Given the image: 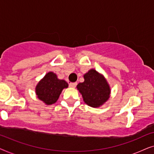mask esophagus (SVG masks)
<instances>
[{
  "label": "esophagus",
  "instance_id": "1",
  "mask_svg": "<svg viewBox=\"0 0 154 154\" xmlns=\"http://www.w3.org/2000/svg\"><path fill=\"white\" fill-rule=\"evenodd\" d=\"M77 85V83L76 82H75V83H69V86H70L71 88H75Z\"/></svg>",
  "mask_w": 154,
  "mask_h": 154
}]
</instances>
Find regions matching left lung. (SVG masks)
<instances>
[{
  "label": "left lung",
  "instance_id": "1",
  "mask_svg": "<svg viewBox=\"0 0 154 154\" xmlns=\"http://www.w3.org/2000/svg\"><path fill=\"white\" fill-rule=\"evenodd\" d=\"M83 83L78 84L77 89L83 96L88 106L99 107L109 98L110 88L103 75L94 69H91L84 75Z\"/></svg>",
  "mask_w": 154,
  "mask_h": 154
}]
</instances>
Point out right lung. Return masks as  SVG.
<instances>
[{"instance_id": "1", "label": "right lung", "mask_w": 154, "mask_h": 154, "mask_svg": "<svg viewBox=\"0 0 154 154\" xmlns=\"http://www.w3.org/2000/svg\"><path fill=\"white\" fill-rule=\"evenodd\" d=\"M66 88L68 83L66 81L58 79L55 73L49 72L38 84L35 92L39 100L50 105L57 102L62 90Z\"/></svg>"}]
</instances>
